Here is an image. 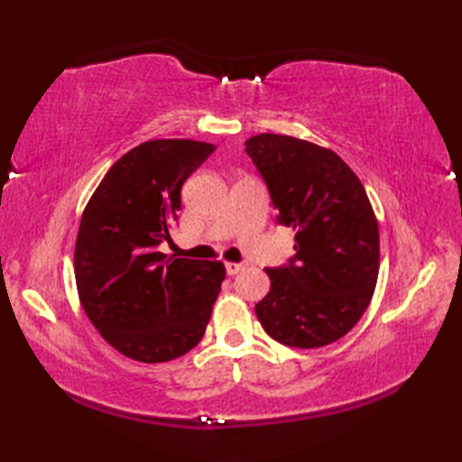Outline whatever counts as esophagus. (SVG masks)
<instances>
[{"label": "esophagus", "instance_id": "obj_1", "mask_svg": "<svg viewBox=\"0 0 462 462\" xmlns=\"http://www.w3.org/2000/svg\"><path fill=\"white\" fill-rule=\"evenodd\" d=\"M242 270H244V263H236V262L226 263V273H228V276H236V273Z\"/></svg>", "mask_w": 462, "mask_h": 462}]
</instances>
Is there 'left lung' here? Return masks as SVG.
Returning <instances> with one entry per match:
<instances>
[{
    "instance_id": "1",
    "label": "left lung",
    "mask_w": 462,
    "mask_h": 462,
    "mask_svg": "<svg viewBox=\"0 0 462 462\" xmlns=\"http://www.w3.org/2000/svg\"><path fill=\"white\" fill-rule=\"evenodd\" d=\"M246 152L268 186L278 222L296 232L293 258L266 268L256 316L272 339L313 349L356 326L379 273V226L361 180L339 156L288 134H256Z\"/></svg>"
}]
</instances>
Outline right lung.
Returning a JSON list of instances; mask_svg holds the SVG:
<instances>
[{"mask_svg": "<svg viewBox=\"0 0 462 462\" xmlns=\"http://www.w3.org/2000/svg\"><path fill=\"white\" fill-rule=\"evenodd\" d=\"M216 151L189 139L149 141L123 154L81 216L75 282L81 306L123 356L162 363L199 346L226 270L166 258L184 180Z\"/></svg>", "mask_w": 462, "mask_h": 462, "instance_id": "add662e5", "label": "right lung"}]
</instances>
